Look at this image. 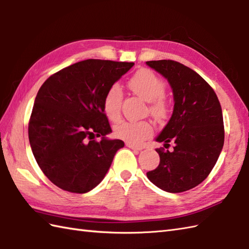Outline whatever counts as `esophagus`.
Returning a JSON list of instances; mask_svg holds the SVG:
<instances>
[{
    "instance_id": "obj_1",
    "label": "esophagus",
    "mask_w": 249,
    "mask_h": 249,
    "mask_svg": "<svg viewBox=\"0 0 249 249\" xmlns=\"http://www.w3.org/2000/svg\"><path fill=\"white\" fill-rule=\"evenodd\" d=\"M126 147L133 149V150H136V151H141L142 149V146H135V145H133V143H130V142H126Z\"/></svg>"
}]
</instances>
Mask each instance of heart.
I'll use <instances>...</instances> for the list:
<instances>
[{"mask_svg":"<svg viewBox=\"0 0 249 249\" xmlns=\"http://www.w3.org/2000/svg\"><path fill=\"white\" fill-rule=\"evenodd\" d=\"M130 89L135 95L149 102V113L158 120L166 117L168 107L164 99L166 91L165 82L150 70L143 69L135 73L129 81ZM124 91L120 85L108 87L103 98V110L107 118L117 123L121 116ZM152 125L149 121H123L115 126V135L130 143H140L152 134Z\"/></svg>","mask_w":249,"mask_h":249,"instance_id":"heart-1","label":"heart"}]
</instances>
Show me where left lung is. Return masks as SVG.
Instances as JSON below:
<instances>
[{
  "instance_id": "8db88e82",
  "label": "left lung",
  "mask_w": 249,
  "mask_h": 249,
  "mask_svg": "<svg viewBox=\"0 0 249 249\" xmlns=\"http://www.w3.org/2000/svg\"><path fill=\"white\" fill-rule=\"evenodd\" d=\"M146 64L173 88L174 112L157 142L174 143L157 149L159 166L147 173L154 185L168 193L189 191L211 173L224 146L220 103L213 88L194 70L170 59Z\"/></svg>"
}]
</instances>
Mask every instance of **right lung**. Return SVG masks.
<instances>
[{
	"instance_id": "1",
	"label": "right lung",
	"mask_w": 249,
	"mask_h": 249,
	"mask_svg": "<svg viewBox=\"0 0 249 249\" xmlns=\"http://www.w3.org/2000/svg\"><path fill=\"white\" fill-rule=\"evenodd\" d=\"M133 65L82 60L52 74L38 90L29 140L38 166L59 189L76 194L91 191L124 146L123 141L106 137L112 129L103 98ZM99 136H103L100 142L94 139Z\"/></svg>"
}]
</instances>
